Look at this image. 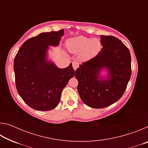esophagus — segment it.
<instances>
[{
    "instance_id": "obj_1",
    "label": "esophagus",
    "mask_w": 148,
    "mask_h": 148,
    "mask_svg": "<svg viewBox=\"0 0 148 148\" xmlns=\"http://www.w3.org/2000/svg\"><path fill=\"white\" fill-rule=\"evenodd\" d=\"M72 66H73V68L75 71H76L77 67L79 66V63L76 61H74L73 62H72Z\"/></svg>"
}]
</instances>
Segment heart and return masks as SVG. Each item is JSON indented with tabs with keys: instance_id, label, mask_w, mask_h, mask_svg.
Here are the masks:
<instances>
[{
	"instance_id": "b5f03b06",
	"label": "heart",
	"mask_w": 148,
	"mask_h": 148,
	"mask_svg": "<svg viewBox=\"0 0 148 148\" xmlns=\"http://www.w3.org/2000/svg\"><path fill=\"white\" fill-rule=\"evenodd\" d=\"M67 47L72 53H80V58L83 60L91 59L101 50V44L98 39H91L86 36H79L69 40Z\"/></svg>"
}]
</instances>
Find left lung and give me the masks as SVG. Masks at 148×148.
<instances>
[{"label": "left lung", "instance_id": "1", "mask_svg": "<svg viewBox=\"0 0 148 148\" xmlns=\"http://www.w3.org/2000/svg\"><path fill=\"white\" fill-rule=\"evenodd\" d=\"M102 48L75 71L77 91L82 101L89 107L103 108L118 101L131 76V57L129 49L112 36H101ZM103 68L109 70L108 79H99Z\"/></svg>", "mask_w": 148, "mask_h": 148}]
</instances>
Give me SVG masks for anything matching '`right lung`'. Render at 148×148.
I'll use <instances>...</instances> for the list:
<instances>
[{
  "label": "right lung",
  "mask_w": 148,
  "mask_h": 148,
  "mask_svg": "<svg viewBox=\"0 0 148 148\" xmlns=\"http://www.w3.org/2000/svg\"><path fill=\"white\" fill-rule=\"evenodd\" d=\"M63 29L42 32L27 40L14 59V69L17 91L32 109L49 111L59 104L61 92L75 72L72 63L59 69L46 61L48 46H57Z\"/></svg>",
  "instance_id": "1"
}]
</instances>
